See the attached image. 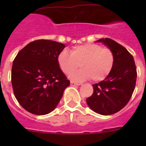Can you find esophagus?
I'll return each instance as SVG.
<instances>
[{"label":"esophagus","mask_w":146,"mask_h":146,"mask_svg":"<svg viewBox=\"0 0 146 146\" xmlns=\"http://www.w3.org/2000/svg\"><path fill=\"white\" fill-rule=\"evenodd\" d=\"M70 84L72 86H80V83H77V82H73V81H71Z\"/></svg>","instance_id":"34e87169"}]
</instances>
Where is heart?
<instances>
[{
	"instance_id": "heart-1",
	"label": "heart",
	"mask_w": 146,
	"mask_h": 146,
	"mask_svg": "<svg viewBox=\"0 0 146 146\" xmlns=\"http://www.w3.org/2000/svg\"><path fill=\"white\" fill-rule=\"evenodd\" d=\"M57 62L65 74H71L79 66L82 69L70 77L76 81L91 80L99 82L111 72L115 63L113 51L97 44H84L72 47L70 52L63 50L58 54Z\"/></svg>"
}]
</instances>
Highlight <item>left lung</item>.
<instances>
[{
	"label": "left lung",
	"mask_w": 146,
	"mask_h": 146,
	"mask_svg": "<svg viewBox=\"0 0 146 146\" xmlns=\"http://www.w3.org/2000/svg\"><path fill=\"white\" fill-rule=\"evenodd\" d=\"M113 51V68L109 75L99 83L93 85L94 93L86 102L91 110L108 115L117 113L126 106L135 90L137 68L134 58L124 47L111 38H100Z\"/></svg>",
	"instance_id": "1"
}]
</instances>
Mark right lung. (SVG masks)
Instances as JSON below:
<instances>
[{
	"label": "right lung",
	"mask_w": 146,
	"mask_h": 146,
	"mask_svg": "<svg viewBox=\"0 0 146 146\" xmlns=\"http://www.w3.org/2000/svg\"><path fill=\"white\" fill-rule=\"evenodd\" d=\"M65 47L52 40H36L15 57L11 68L13 91L18 102L29 113L42 115L52 112L70 85L57 62Z\"/></svg>",
	"instance_id": "add662e5"
}]
</instances>
